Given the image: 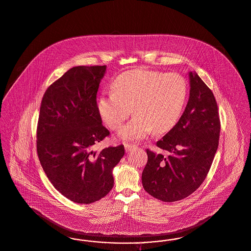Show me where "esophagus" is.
I'll list each match as a JSON object with an SVG mask.
<instances>
[{
  "instance_id": "obj_1",
  "label": "esophagus",
  "mask_w": 251,
  "mask_h": 251,
  "mask_svg": "<svg viewBox=\"0 0 251 251\" xmlns=\"http://www.w3.org/2000/svg\"><path fill=\"white\" fill-rule=\"evenodd\" d=\"M124 147H125V150H126V152H130V151H132L133 149H135L136 147L134 146V145H131V144H125L124 145Z\"/></svg>"
}]
</instances>
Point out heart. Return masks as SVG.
Masks as SVG:
<instances>
[{
  "mask_svg": "<svg viewBox=\"0 0 251 251\" xmlns=\"http://www.w3.org/2000/svg\"><path fill=\"white\" fill-rule=\"evenodd\" d=\"M187 83L177 73L135 69L122 73L113 83V92L102 95L99 113L117 130L131 113L136 114L119 132L124 140L139 141L154 130L164 133L179 120L187 97Z\"/></svg>",
  "mask_w": 251,
  "mask_h": 251,
  "instance_id": "b5f03b06",
  "label": "heart"
}]
</instances>
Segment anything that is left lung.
<instances>
[{"label":"left lung","instance_id":"left-lung-1","mask_svg":"<svg viewBox=\"0 0 251 251\" xmlns=\"http://www.w3.org/2000/svg\"><path fill=\"white\" fill-rule=\"evenodd\" d=\"M190 96L184 112L156 147L169 155L147 149L142 174L145 190L164 202L187 198L204 182L214 159L221 131L215 97L197 73H189Z\"/></svg>","mask_w":251,"mask_h":251}]
</instances>
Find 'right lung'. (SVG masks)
<instances>
[{
	"instance_id": "1",
	"label": "right lung",
	"mask_w": 251,
	"mask_h": 251,
	"mask_svg": "<svg viewBox=\"0 0 251 251\" xmlns=\"http://www.w3.org/2000/svg\"><path fill=\"white\" fill-rule=\"evenodd\" d=\"M105 66L69 69L44 93L37 126V154L54 188L78 204L105 197L114 185L113 168L124 146L95 151L109 135L96 102Z\"/></svg>"
}]
</instances>
